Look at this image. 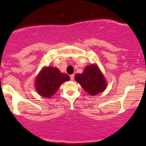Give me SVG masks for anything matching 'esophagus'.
Listing matches in <instances>:
<instances>
[{
	"mask_svg": "<svg viewBox=\"0 0 146 146\" xmlns=\"http://www.w3.org/2000/svg\"><path fill=\"white\" fill-rule=\"evenodd\" d=\"M74 76H75L74 74H72V75H70V78H71V80H72V81L74 80Z\"/></svg>",
	"mask_w": 146,
	"mask_h": 146,
	"instance_id": "1",
	"label": "esophagus"
}]
</instances>
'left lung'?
I'll use <instances>...</instances> for the list:
<instances>
[{
    "label": "left lung",
    "mask_w": 146,
    "mask_h": 146,
    "mask_svg": "<svg viewBox=\"0 0 146 146\" xmlns=\"http://www.w3.org/2000/svg\"><path fill=\"white\" fill-rule=\"evenodd\" d=\"M75 79L86 92L91 95L102 93L106 88V82L97 64L88 65L82 73H78Z\"/></svg>",
    "instance_id": "obj_1"
}]
</instances>
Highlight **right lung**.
I'll list each match as a JSON object with an SVG mask.
<instances>
[{
    "instance_id": "right-lung-1",
    "label": "right lung",
    "mask_w": 146,
    "mask_h": 146,
    "mask_svg": "<svg viewBox=\"0 0 146 146\" xmlns=\"http://www.w3.org/2000/svg\"><path fill=\"white\" fill-rule=\"evenodd\" d=\"M69 80V75L61 73L56 67H44L36 78V91L44 98H51L60 86Z\"/></svg>"
}]
</instances>
